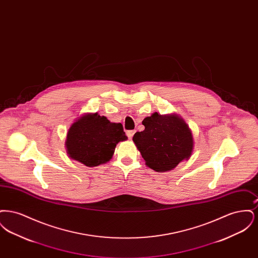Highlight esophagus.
<instances>
[{
	"instance_id": "1",
	"label": "esophagus",
	"mask_w": 258,
	"mask_h": 258,
	"mask_svg": "<svg viewBox=\"0 0 258 258\" xmlns=\"http://www.w3.org/2000/svg\"><path fill=\"white\" fill-rule=\"evenodd\" d=\"M135 131H127L126 132V135H127V137L130 138V139H132L133 138V136L135 135Z\"/></svg>"
}]
</instances>
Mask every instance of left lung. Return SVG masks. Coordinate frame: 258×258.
Wrapping results in <instances>:
<instances>
[{
    "mask_svg": "<svg viewBox=\"0 0 258 258\" xmlns=\"http://www.w3.org/2000/svg\"><path fill=\"white\" fill-rule=\"evenodd\" d=\"M143 132L134 135V142L150 168L167 171L187 160L192 152V135L178 116H161L157 112L143 120Z\"/></svg>",
    "mask_w": 258,
    "mask_h": 258,
    "instance_id": "obj_1",
    "label": "left lung"
}]
</instances>
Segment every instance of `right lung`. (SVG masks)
<instances>
[{
	"label": "right lung",
	"instance_id": "add662e5",
	"mask_svg": "<svg viewBox=\"0 0 258 258\" xmlns=\"http://www.w3.org/2000/svg\"><path fill=\"white\" fill-rule=\"evenodd\" d=\"M127 137L122 123H110L104 116L88 114L71 126L66 141L69 156L87 166L110 160L116 145Z\"/></svg>",
	"mask_w": 258,
	"mask_h": 258
}]
</instances>
